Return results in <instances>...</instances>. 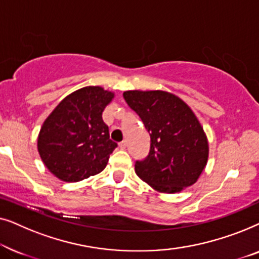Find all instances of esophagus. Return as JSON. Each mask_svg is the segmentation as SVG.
I'll return each instance as SVG.
<instances>
[{
	"instance_id": "34e87169",
	"label": "esophagus",
	"mask_w": 259,
	"mask_h": 259,
	"mask_svg": "<svg viewBox=\"0 0 259 259\" xmlns=\"http://www.w3.org/2000/svg\"><path fill=\"white\" fill-rule=\"evenodd\" d=\"M126 146H127V144H126V141H121V143L119 144V147L121 148V150H125L126 148Z\"/></svg>"
}]
</instances>
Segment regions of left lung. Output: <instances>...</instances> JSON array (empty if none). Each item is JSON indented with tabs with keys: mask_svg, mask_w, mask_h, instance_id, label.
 Returning a JSON list of instances; mask_svg holds the SVG:
<instances>
[{
	"mask_svg": "<svg viewBox=\"0 0 259 259\" xmlns=\"http://www.w3.org/2000/svg\"><path fill=\"white\" fill-rule=\"evenodd\" d=\"M123 99L151 137L150 153L136 161L137 176L162 193L193 185L207 164L208 143L192 109L165 91H127Z\"/></svg>",
	"mask_w": 259,
	"mask_h": 259,
	"instance_id": "8db88e82",
	"label": "left lung"
}]
</instances>
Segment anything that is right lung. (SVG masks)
<instances>
[{
	"label": "right lung",
	"mask_w": 259,
	"mask_h": 259,
	"mask_svg": "<svg viewBox=\"0 0 259 259\" xmlns=\"http://www.w3.org/2000/svg\"><path fill=\"white\" fill-rule=\"evenodd\" d=\"M114 93L100 86L67 95L45 120L37 138L38 154L56 178L75 183L100 173L118 146L109 139L102 112Z\"/></svg>",
	"instance_id": "right-lung-1"
}]
</instances>
